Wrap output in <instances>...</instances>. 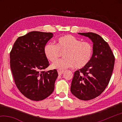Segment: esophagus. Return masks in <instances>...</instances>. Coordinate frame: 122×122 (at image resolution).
<instances>
[{"label":"esophagus","instance_id":"obj_1","mask_svg":"<svg viewBox=\"0 0 122 122\" xmlns=\"http://www.w3.org/2000/svg\"><path fill=\"white\" fill-rule=\"evenodd\" d=\"M57 72H58V74L59 75H61L63 73L64 71H61V70H57Z\"/></svg>","mask_w":122,"mask_h":122}]
</instances>
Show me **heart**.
<instances>
[{
	"label": "heart",
	"mask_w": 122,
	"mask_h": 122,
	"mask_svg": "<svg viewBox=\"0 0 122 122\" xmlns=\"http://www.w3.org/2000/svg\"><path fill=\"white\" fill-rule=\"evenodd\" d=\"M60 51L63 52L65 59L57 60L51 65L54 69L63 71L75 67L80 69L86 66L92 56V48L87 42H81L71 35H65L56 40V45L47 44L44 47V54L46 58L54 62L59 58Z\"/></svg>",
	"instance_id": "1"
}]
</instances>
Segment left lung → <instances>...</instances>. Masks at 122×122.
<instances>
[{
    "label": "left lung",
    "instance_id": "8db88e82",
    "mask_svg": "<svg viewBox=\"0 0 122 122\" xmlns=\"http://www.w3.org/2000/svg\"><path fill=\"white\" fill-rule=\"evenodd\" d=\"M93 43L92 55L89 63L74 73L71 91L81 100L96 98L108 86L112 75L115 57L111 48L102 37L94 33H78Z\"/></svg>",
    "mask_w": 122,
    "mask_h": 122
}]
</instances>
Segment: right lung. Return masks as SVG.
I'll return each mask as SVG.
<instances>
[{
	"instance_id": "right-lung-1",
	"label": "right lung",
	"mask_w": 122,
	"mask_h": 122,
	"mask_svg": "<svg viewBox=\"0 0 122 122\" xmlns=\"http://www.w3.org/2000/svg\"><path fill=\"white\" fill-rule=\"evenodd\" d=\"M53 36L51 33L29 32L16 39L10 53V67L16 86L33 101L44 100L54 90L57 71H44L49 66L44 47Z\"/></svg>"
}]
</instances>
